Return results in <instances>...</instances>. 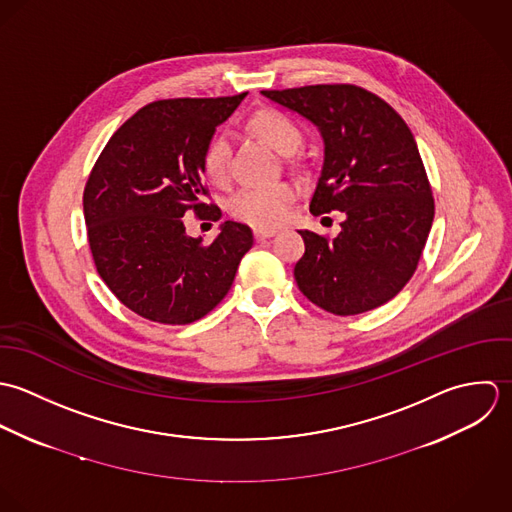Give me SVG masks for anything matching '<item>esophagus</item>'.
<instances>
[{
  "mask_svg": "<svg viewBox=\"0 0 512 512\" xmlns=\"http://www.w3.org/2000/svg\"><path fill=\"white\" fill-rule=\"evenodd\" d=\"M275 233H277L275 229H255V231H253V237H255V241H265V239L273 237Z\"/></svg>",
  "mask_w": 512,
  "mask_h": 512,
  "instance_id": "esophagus-1",
  "label": "esophagus"
}]
</instances>
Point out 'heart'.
<instances>
[{
  "label": "heart",
  "mask_w": 512,
  "mask_h": 512,
  "mask_svg": "<svg viewBox=\"0 0 512 512\" xmlns=\"http://www.w3.org/2000/svg\"><path fill=\"white\" fill-rule=\"evenodd\" d=\"M249 126L261 138H265L273 148L283 154L295 152L303 142V132L299 124L285 112L265 108L255 112L249 118ZM229 156H231V140L229 134L217 132L205 146V176L213 184H225L229 176ZM297 198V186L291 182H277L269 186H245L239 188L231 202L229 211L239 221H245L253 227H275L283 223L291 211V205Z\"/></svg>",
  "instance_id": "obj_1"
}]
</instances>
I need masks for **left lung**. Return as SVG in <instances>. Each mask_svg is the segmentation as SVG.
Segmentation results:
<instances>
[{"label": "left lung", "instance_id": "1", "mask_svg": "<svg viewBox=\"0 0 512 512\" xmlns=\"http://www.w3.org/2000/svg\"><path fill=\"white\" fill-rule=\"evenodd\" d=\"M263 95L303 114L324 138L310 213H344L334 239L299 231L305 239V255L295 265L301 293L338 316L382 307L413 277L435 215L408 124L384 99L356 85Z\"/></svg>", "mask_w": 512, "mask_h": 512}]
</instances>
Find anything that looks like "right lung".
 I'll use <instances>...</instances> for the list:
<instances>
[{"mask_svg":"<svg viewBox=\"0 0 512 512\" xmlns=\"http://www.w3.org/2000/svg\"><path fill=\"white\" fill-rule=\"evenodd\" d=\"M247 97L166 99L142 106L106 142L85 194L95 267L138 316L190 324L217 307L253 245L247 225L225 221L209 245L186 235L184 215L219 219L204 182L215 126Z\"/></svg>","mask_w":512,"mask_h":512,"instance_id":"1","label":"right lung"}]
</instances>
